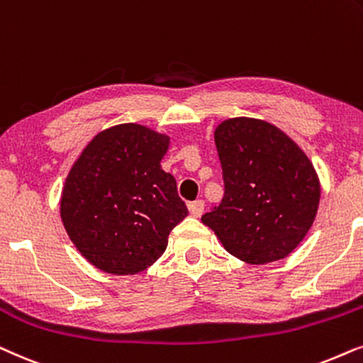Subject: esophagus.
<instances>
[{"instance_id":"1","label":"esophagus","mask_w":363,"mask_h":363,"mask_svg":"<svg viewBox=\"0 0 363 363\" xmlns=\"http://www.w3.org/2000/svg\"><path fill=\"white\" fill-rule=\"evenodd\" d=\"M189 212H191V216H194V217H201L202 216V212H204V201H194V202H189Z\"/></svg>"}]
</instances>
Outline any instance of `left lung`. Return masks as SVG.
I'll return each instance as SVG.
<instances>
[{"label": "left lung", "mask_w": 363, "mask_h": 363, "mask_svg": "<svg viewBox=\"0 0 363 363\" xmlns=\"http://www.w3.org/2000/svg\"><path fill=\"white\" fill-rule=\"evenodd\" d=\"M224 197L201 217L227 252L247 264L287 257L306 238L320 202L307 154L277 125L232 118L217 125Z\"/></svg>", "instance_id": "1"}]
</instances>
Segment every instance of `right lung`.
<instances>
[{
    "mask_svg": "<svg viewBox=\"0 0 363 363\" xmlns=\"http://www.w3.org/2000/svg\"><path fill=\"white\" fill-rule=\"evenodd\" d=\"M169 141L146 125L118 124L96 134L72 164L61 220L81 255L103 272L146 270L187 216L176 179L161 167Z\"/></svg>",
    "mask_w": 363,
    "mask_h": 363,
    "instance_id": "add662e5",
    "label": "right lung"
}]
</instances>
